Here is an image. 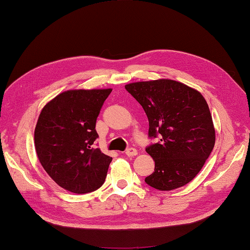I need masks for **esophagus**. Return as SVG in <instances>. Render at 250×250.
I'll return each mask as SVG.
<instances>
[{
  "label": "esophagus",
  "mask_w": 250,
  "mask_h": 250,
  "mask_svg": "<svg viewBox=\"0 0 250 250\" xmlns=\"http://www.w3.org/2000/svg\"><path fill=\"white\" fill-rule=\"evenodd\" d=\"M125 155L129 156V157H133V156L138 155V150H136L133 147H130V148H128V149L125 150Z\"/></svg>",
  "instance_id": "obj_1"
}]
</instances>
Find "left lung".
Masks as SVG:
<instances>
[{
	"mask_svg": "<svg viewBox=\"0 0 250 250\" xmlns=\"http://www.w3.org/2000/svg\"><path fill=\"white\" fill-rule=\"evenodd\" d=\"M125 87L147 116L149 138H159L146 147L155 160V170L145 182L159 190L184 187L202 170L216 142L206 100L198 91L168 79Z\"/></svg>",
	"mask_w": 250,
	"mask_h": 250,
	"instance_id": "left-lung-1",
	"label": "left lung"
}]
</instances>
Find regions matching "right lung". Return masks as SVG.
<instances>
[{
  "mask_svg": "<svg viewBox=\"0 0 250 250\" xmlns=\"http://www.w3.org/2000/svg\"><path fill=\"white\" fill-rule=\"evenodd\" d=\"M111 89L69 90L43 107L34 130L38 158L69 192L90 193L104 183L112 158L93 146L96 119Z\"/></svg>",
  "mask_w": 250,
  "mask_h": 250,
  "instance_id": "add662e5",
  "label": "right lung"
}]
</instances>
